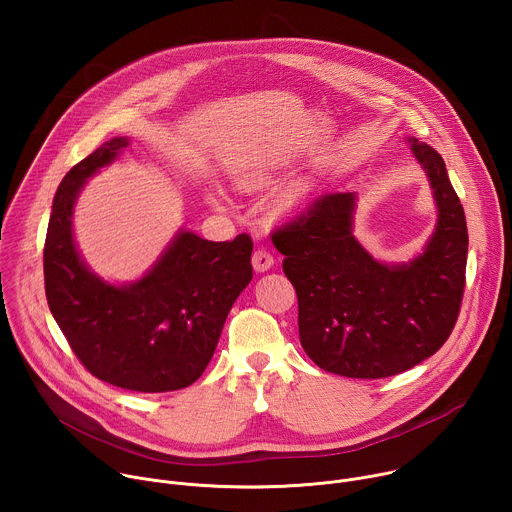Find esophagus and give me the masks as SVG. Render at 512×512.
Returning a JSON list of instances; mask_svg holds the SVG:
<instances>
[{"label":"esophagus","instance_id":"esophagus-1","mask_svg":"<svg viewBox=\"0 0 512 512\" xmlns=\"http://www.w3.org/2000/svg\"><path fill=\"white\" fill-rule=\"evenodd\" d=\"M251 261H253V269H255V271H259V273H263V271H267V269H271V267H273L275 257H273L267 249H257V251L253 253Z\"/></svg>","mask_w":512,"mask_h":512}]
</instances>
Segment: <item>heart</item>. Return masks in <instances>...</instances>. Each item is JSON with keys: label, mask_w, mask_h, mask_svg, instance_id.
Segmentation results:
<instances>
[{"label": "heart", "mask_w": 512, "mask_h": 512, "mask_svg": "<svg viewBox=\"0 0 512 512\" xmlns=\"http://www.w3.org/2000/svg\"><path fill=\"white\" fill-rule=\"evenodd\" d=\"M261 180H263L261 176H257V174H251V176H245V178L241 180V184H243L245 188H253V186H257Z\"/></svg>", "instance_id": "b5f03b06"}]
</instances>
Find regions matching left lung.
Listing matches in <instances>:
<instances>
[{
	"label": "left lung",
	"instance_id": "8db88e82",
	"mask_svg": "<svg viewBox=\"0 0 512 512\" xmlns=\"http://www.w3.org/2000/svg\"><path fill=\"white\" fill-rule=\"evenodd\" d=\"M437 202V227L409 265L373 259L352 235V192L318 196L273 231L283 273L298 294L300 342L320 369L385 379L429 358L450 338L466 287L468 229L446 164L413 139Z\"/></svg>",
	"mask_w": 512,
	"mask_h": 512
}]
</instances>
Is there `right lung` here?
Returning <instances> with one entry per match:
<instances>
[{"mask_svg": "<svg viewBox=\"0 0 512 512\" xmlns=\"http://www.w3.org/2000/svg\"><path fill=\"white\" fill-rule=\"evenodd\" d=\"M125 145V137L105 141L62 178L44 243L46 300L93 377L139 393L178 391L204 373L235 300L253 279V241L243 233L214 243L184 231L131 285L93 275L72 241V206L83 182Z\"/></svg>", "mask_w": 512, "mask_h": 512, "instance_id": "1", "label": "right lung"}]
</instances>
